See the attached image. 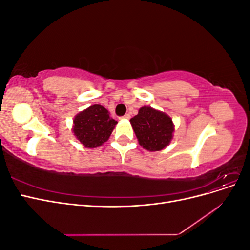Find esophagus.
Wrapping results in <instances>:
<instances>
[{"mask_svg":"<svg viewBox=\"0 0 250 250\" xmlns=\"http://www.w3.org/2000/svg\"><path fill=\"white\" fill-rule=\"evenodd\" d=\"M121 119H126V120H128V119H130V115H129V113H126V115H124L123 117H121Z\"/></svg>","mask_w":250,"mask_h":250,"instance_id":"esophagus-1","label":"esophagus"}]
</instances>
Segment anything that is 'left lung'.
<instances>
[{
  "label": "left lung",
  "mask_w": 250,
  "mask_h": 250,
  "mask_svg": "<svg viewBox=\"0 0 250 250\" xmlns=\"http://www.w3.org/2000/svg\"><path fill=\"white\" fill-rule=\"evenodd\" d=\"M130 123L140 145L149 151H160L171 142L174 125L172 119L162 111L144 106Z\"/></svg>",
  "instance_id": "obj_1"
}]
</instances>
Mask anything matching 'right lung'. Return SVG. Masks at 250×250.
<instances>
[{
    "mask_svg": "<svg viewBox=\"0 0 250 250\" xmlns=\"http://www.w3.org/2000/svg\"><path fill=\"white\" fill-rule=\"evenodd\" d=\"M118 122L99 104L79 112L74 119L73 132L86 148H96L106 142Z\"/></svg>",
    "mask_w": 250,
    "mask_h": 250,
    "instance_id": "right-lung-1",
    "label": "right lung"
}]
</instances>
